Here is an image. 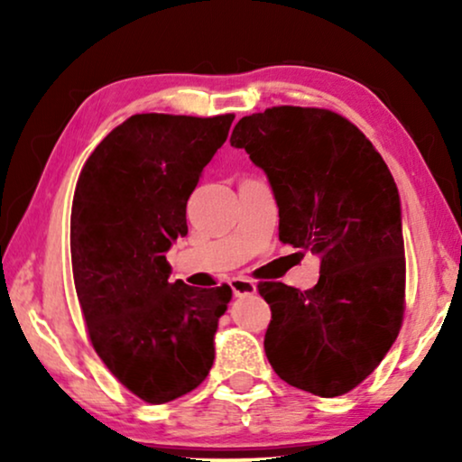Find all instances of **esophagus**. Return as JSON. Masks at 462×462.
Wrapping results in <instances>:
<instances>
[{
  "instance_id": "1",
  "label": "esophagus",
  "mask_w": 462,
  "mask_h": 462,
  "mask_svg": "<svg viewBox=\"0 0 462 462\" xmlns=\"http://www.w3.org/2000/svg\"><path fill=\"white\" fill-rule=\"evenodd\" d=\"M231 290H233V294L237 296V299H242V296L256 294V283L248 280V277H233Z\"/></svg>"
}]
</instances>
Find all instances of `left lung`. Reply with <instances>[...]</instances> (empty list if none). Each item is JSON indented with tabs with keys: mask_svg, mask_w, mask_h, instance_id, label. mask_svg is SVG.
Returning a JSON list of instances; mask_svg holds the SVG:
<instances>
[{
	"mask_svg": "<svg viewBox=\"0 0 462 462\" xmlns=\"http://www.w3.org/2000/svg\"><path fill=\"white\" fill-rule=\"evenodd\" d=\"M267 174L280 239L321 256L311 290L264 282V353L277 376L313 395L357 387L395 343L403 315L402 204L387 163L351 122L328 109L273 106L233 128Z\"/></svg>",
	"mask_w": 462,
	"mask_h": 462,
	"instance_id": "left-lung-1",
	"label": "left lung"
}]
</instances>
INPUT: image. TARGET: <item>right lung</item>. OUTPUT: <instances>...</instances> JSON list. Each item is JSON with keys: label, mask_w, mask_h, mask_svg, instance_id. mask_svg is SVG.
Segmentation results:
<instances>
[{"label": "right lung", "mask_w": 462, "mask_h": 462, "mask_svg": "<svg viewBox=\"0 0 462 462\" xmlns=\"http://www.w3.org/2000/svg\"><path fill=\"white\" fill-rule=\"evenodd\" d=\"M233 117L132 116L100 141L75 187L71 261L90 340L149 403L193 391L214 364L231 288L172 283L166 252L187 236V199Z\"/></svg>", "instance_id": "obj_1"}]
</instances>
